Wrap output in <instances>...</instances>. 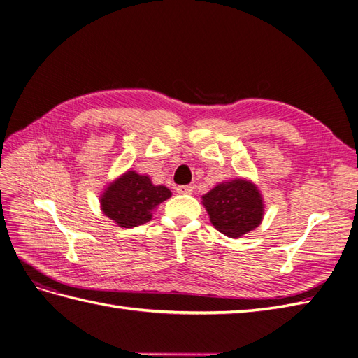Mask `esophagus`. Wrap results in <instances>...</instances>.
Segmentation results:
<instances>
[{"label":"esophagus","mask_w":358,"mask_h":358,"mask_svg":"<svg viewBox=\"0 0 358 358\" xmlns=\"http://www.w3.org/2000/svg\"><path fill=\"white\" fill-rule=\"evenodd\" d=\"M176 191H178V194H192L194 188L191 185H179L176 188Z\"/></svg>","instance_id":"esophagus-1"}]
</instances>
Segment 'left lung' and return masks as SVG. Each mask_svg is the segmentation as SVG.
Wrapping results in <instances>:
<instances>
[{"mask_svg": "<svg viewBox=\"0 0 358 358\" xmlns=\"http://www.w3.org/2000/svg\"><path fill=\"white\" fill-rule=\"evenodd\" d=\"M201 200L212 225L227 237H241L255 230L263 221V197L251 180L218 183Z\"/></svg>", "mask_w": 358, "mask_h": 358, "instance_id": "obj_1", "label": "left lung"}]
</instances>
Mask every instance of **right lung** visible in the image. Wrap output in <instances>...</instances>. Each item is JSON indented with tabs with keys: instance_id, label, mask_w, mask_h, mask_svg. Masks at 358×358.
Here are the masks:
<instances>
[{
	"instance_id": "obj_1",
	"label": "right lung",
	"mask_w": 358,
	"mask_h": 358,
	"mask_svg": "<svg viewBox=\"0 0 358 358\" xmlns=\"http://www.w3.org/2000/svg\"><path fill=\"white\" fill-rule=\"evenodd\" d=\"M170 196L167 187L154 185L149 176L128 170L104 189L100 203L107 218L124 229H133L150 221L154 209Z\"/></svg>"
}]
</instances>
